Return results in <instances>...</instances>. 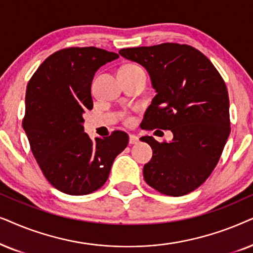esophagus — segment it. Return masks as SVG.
I'll return each instance as SVG.
<instances>
[{"label":"esophagus","mask_w":253,"mask_h":253,"mask_svg":"<svg viewBox=\"0 0 253 253\" xmlns=\"http://www.w3.org/2000/svg\"><path fill=\"white\" fill-rule=\"evenodd\" d=\"M137 142H139V137L135 136V135H132V134H130V135H129V144H136Z\"/></svg>","instance_id":"1"}]
</instances>
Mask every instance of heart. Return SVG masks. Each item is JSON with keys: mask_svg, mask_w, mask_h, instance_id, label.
<instances>
[{"mask_svg": "<svg viewBox=\"0 0 253 253\" xmlns=\"http://www.w3.org/2000/svg\"><path fill=\"white\" fill-rule=\"evenodd\" d=\"M139 68H140V67L136 66V65H126V66L121 67L120 69H139ZM126 121H127V123H130V118H127Z\"/></svg>", "mask_w": 253, "mask_h": 253, "instance_id": "b5f03b06", "label": "heart"}]
</instances>
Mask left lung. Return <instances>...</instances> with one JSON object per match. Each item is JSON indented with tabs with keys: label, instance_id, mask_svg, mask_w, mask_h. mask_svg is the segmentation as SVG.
I'll list each match as a JSON object with an SVG mask.
<instances>
[{
	"label": "left lung",
	"instance_id": "left-lung-1",
	"mask_svg": "<svg viewBox=\"0 0 253 253\" xmlns=\"http://www.w3.org/2000/svg\"><path fill=\"white\" fill-rule=\"evenodd\" d=\"M119 54L143 66L156 90L144 113V128L173 134L171 142L140 139L153 149L144 180L171 197L190 193L210 177L230 134L223 79L208 58L188 45L166 42L123 48Z\"/></svg>",
	"mask_w": 253,
	"mask_h": 253
}]
</instances>
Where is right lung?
<instances>
[{"instance_id":"obj_1","label":"right lung","mask_w":253,"mask_h":253,"mask_svg":"<svg viewBox=\"0 0 253 253\" xmlns=\"http://www.w3.org/2000/svg\"><path fill=\"white\" fill-rule=\"evenodd\" d=\"M118 58L97 47H69L49 55L29 81L23 128L43 176L63 193L84 195L102 187L128 144L121 130L91 140L83 127V114L93 106L95 73Z\"/></svg>"}]
</instances>
